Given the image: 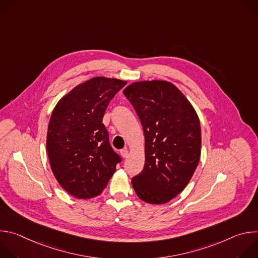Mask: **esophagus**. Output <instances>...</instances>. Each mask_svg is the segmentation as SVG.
Wrapping results in <instances>:
<instances>
[{"label": "esophagus", "instance_id": "esophagus-1", "mask_svg": "<svg viewBox=\"0 0 258 258\" xmlns=\"http://www.w3.org/2000/svg\"><path fill=\"white\" fill-rule=\"evenodd\" d=\"M120 154H121V156H122L123 158H126V157H128V150H127V149H122V150L120 151Z\"/></svg>", "mask_w": 258, "mask_h": 258}]
</instances>
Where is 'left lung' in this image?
Returning <instances> with one entry per match:
<instances>
[{"label":"left lung","mask_w":258,"mask_h":258,"mask_svg":"<svg viewBox=\"0 0 258 258\" xmlns=\"http://www.w3.org/2000/svg\"><path fill=\"white\" fill-rule=\"evenodd\" d=\"M123 94L145 136V165L132 178L133 188L141 200L164 204L187 187L199 163L198 115L183 94L165 81L134 83Z\"/></svg>","instance_id":"obj_1"}]
</instances>
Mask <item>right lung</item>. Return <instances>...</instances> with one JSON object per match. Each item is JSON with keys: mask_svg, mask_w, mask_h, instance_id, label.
<instances>
[{"mask_svg": "<svg viewBox=\"0 0 258 258\" xmlns=\"http://www.w3.org/2000/svg\"><path fill=\"white\" fill-rule=\"evenodd\" d=\"M126 82L94 78L72 89L54 108L47 151L60 186L79 199L100 195L121 157L109 143L102 123L108 104Z\"/></svg>", "mask_w": 258, "mask_h": 258, "instance_id": "add662e5", "label": "right lung"}]
</instances>
